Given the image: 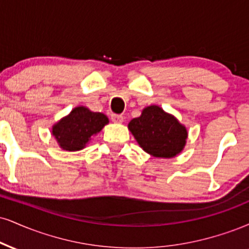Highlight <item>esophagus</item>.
Masks as SVG:
<instances>
[{
    "label": "esophagus",
    "mask_w": 249,
    "mask_h": 249,
    "mask_svg": "<svg viewBox=\"0 0 249 249\" xmlns=\"http://www.w3.org/2000/svg\"><path fill=\"white\" fill-rule=\"evenodd\" d=\"M111 119H112L113 123H123V122H124V117H123L122 115H112Z\"/></svg>",
    "instance_id": "34e87169"
}]
</instances>
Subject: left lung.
<instances>
[{
	"label": "left lung",
	"mask_w": 249,
	"mask_h": 249,
	"mask_svg": "<svg viewBox=\"0 0 249 249\" xmlns=\"http://www.w3.org/2000/svg\"><path fill=\"white\" fill-rule=\"evenodd\" d=\"M128 130L140 147L155 158L176 157L184 148L188 138L184 125L158 106L145 107L142 116L128 123Z\"/></svg>",
	"instance_id": "obj_1"
}]
</instances>
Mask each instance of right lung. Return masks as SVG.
I'll return each instance as SVG.
<instances>
[{
    "label": "right lung",
    "instance_id": "add662e5",
    "mask_svg": "<svg viewBox=\"0 0 249 249\" xmlns=\"http://www.w3.org/2000/svg\"><path fill=\"white\" fill-rule=\"evenodd\" d=\"M109 123L104 113L92 112L86 107H76L68 116L53 125L52 134L65 151L75 152L85 146Z\"/></svg>",
    "mask_w": 249,
    "mask_h": 249
}]
</instances>
